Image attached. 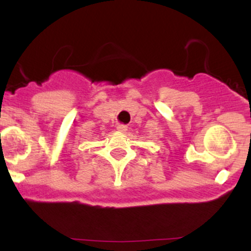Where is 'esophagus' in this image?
I'll return each mask as SVG.
<instances>
[{"label": "esophagus", "instance_id": "34e87169", "mask_svg": "<svg viewBox=\"0 0 251 251\" xmlns=\"http://www.w3.org/2000/svg\"><path fill=\"white\" fill-rule=\"evenodd\" d=\"M117 129L120 132H126L127 131V126L124 125V124H119V125L117 126Z\"/></svg>", "mask_w": 251, "mask_h": 251}]
</instances>
